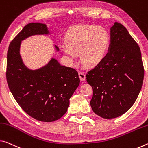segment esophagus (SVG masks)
<instances>
[{"label": "esophagus", "instance_id": "1", "mask_svg": "<svg viewBox=\"0 0 148 148\" xmlns=\"http://www.w3.org/2000/svg\"><path fill=\"white\" fill-rule=\"evenodd\" d=\"M79 77L80 79H81V81H85V79H86V75H85V74L84 73H83V72H79Z\"/></svg>", "mask_w": 148, "mask_h": 148}]
</instances>
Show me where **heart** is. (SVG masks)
<instances>
[{
  "mask_svg": "<svg viewBox=\"0 0 148 148\" xmlns=\"http://www.w3.org/2000/svg\"><path fill=\"white\" fill-rule=\"evenodd\" d=\"M110 42V33L103 27L76 25L66 32V46H62V50L70 63L73 62L80 53L82 64L94 67L106 58Z\"/></svg>",
  "mask_w": 148,
  "mask_h": 148,
  "instance_id": "1",
  "label": "heart"
}]
</instances>
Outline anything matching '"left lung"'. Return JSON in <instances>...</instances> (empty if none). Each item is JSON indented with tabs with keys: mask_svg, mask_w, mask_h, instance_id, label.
<instances>
[{
	"mask_svg": "<svg viewBox=\"0 0 148 148\" xmlns=\"http://www.w3.org/2000/svg\"><path fill=\"white\" fill-rule=\"evenodd\" d=\"M110 38L106 58L86 75L93 88L91 108L104 119L119 117L132 107L144 75L140 47L127 29L115 22L110 28Z\"/></svg>",
	"mask_w": 148,
	"mask_h": 148,
	"instance_id": "left-lung-1",
	"label": "left lung"
}]
</instances>
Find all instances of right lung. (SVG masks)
Returning <instances> with one entry per match:
<instances>
[{"instance_id":"right-lung-1","label":"right lung","mask_w":148,"mask_h":148,"mask_svg":"<svg viewBox=\"0 0 148 148\" xmlns=\"http://www.w3.org/2000/svg\"><path fill=\"white\" fill-rule=\"evenodd\" d=\"M38 35H50L47 24L29 23L12 41L7 54L6 79L10 90L25 113L38 121L52 122L66 113L80 79L75 69L62 65L54 58L37 69L24 64L21 41ZM54 49L60 50L56 45Z\"/></svg>"}]
</instances>
